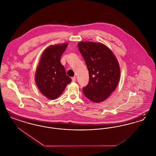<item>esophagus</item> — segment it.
<instances>
[{
  "mask_svg": "<svg viewBox=\"0 0 156 156\" xmlns=\"http://www.w3.org/2000/svg\"><path fill=\"white\" fill-rule=\"evenodd\" d=\"M72 81H73V82L76 81V77H75V76H74V77L72 78Z\"/></svg>",
  "mask_w": 156,
  "mask_h": 156,
  "instance_id": "34e87169",
  "label": "esophagus"
}]
</instances>
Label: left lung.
<instances>
[{"mask_svg": "<svg viewBox=\"0 0 156 156\" xmlns=\"http://www.w3.org/2000/svg\"><path fill=\"white\" fill-rule=\"evenodd\" d=\"M78 47L89 72L88 85L82 88L89 100L99 103L111 95L119 83V63L111 50L105 45L95 42H80Z\"/></svg>", "mask_w": 156, "mask_h": 156, "instance_id": "1", "label": "left lung"}]
</instances>
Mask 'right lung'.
I'll list each match as a JSON object with an SVG mask.
<instances>
[{
    "mask_svg": "<svg viewBox=\"0 0 156 156\" xmlns=\"http://www.w3.org/2000/svg\"><path fill=\"white\" fill-rule=\"evenodd\" d=\"M68 43L47 47L41 57L35 75V81L40 92L50 99L59 97L71 79L66 75L60 59Z\"/></svg>",
    "mask_w": 156,
    "mask_h": 156,
    "instance_id": "obj_1",
    "label": "right lung"
}]
</instances>
